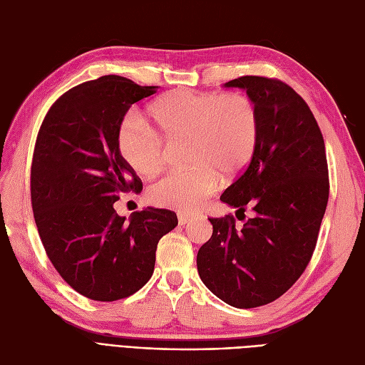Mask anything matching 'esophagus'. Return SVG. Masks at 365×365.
Masks as SVG:
<instances>
[{
    "instance_id": "34e87169",
    "label": "esophagus",
    "mask_w": 365,
    "mask_h": 365,
    "mask_svg": "<svg viewBox=\"0 0 365 365\" xmlns=\"http://www.w3.org/2000/svg\"><path fill=\"white\" fill-rule=\"evenodd\" d=\"M190 220H192V217L189 216V215H180L178 216V222H180V225H185V224H189L190 222Z\"/></svg>"
}]
</instances>
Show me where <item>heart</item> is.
I'll return each mask as SVG.
<instances>
[{"instance_id":"1","label":"heart","mask_w":365,"mask_h":365,"mask_svg":"<svg viewBox=\"0 0 365 365\" xmlns=\"http://www.w3.org/2000/svg\"><path fill=\"white\" fill-rule=\"evenodd\" d=\"M158 130L137 111L120 120L117 145L121 157L143 176L164 165L168 140L189 138V169L170 172L153 184L149 200L160 207L195 212L219 185V173L233 178L254 157L260 138V113L244 93L176 90L152 105Z\"/></svg>"}]
</instances>
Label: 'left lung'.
Instances as JSON below:
<instances>
[{
  "instance_id": "obj_1",
  "label": "left lung",
  "mask_w": 365,
  "mask_h": 365,
  "mask_svg": "<svg viewBox=\"0 0 365 365\" xmlns=\"http://www.w3.org/2000/svg\"><path fill=\"white\" fill-rule=\"evenodd\" d=\"M260 113V138L248 168L220 201L256 216L242 228L233 215L208 217L213 235L200 248L197 272L220 300L250 309L277 300L300 279L314 254L329 200L323 134L292 88L264 76H242ZM244 220V219H242Z\"/></svg>"
}]
</instances>
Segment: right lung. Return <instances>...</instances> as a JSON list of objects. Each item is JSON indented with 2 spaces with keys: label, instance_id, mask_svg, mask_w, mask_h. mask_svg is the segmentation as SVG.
<instances>
[{
  "label": "right lung",
  "instance_id": "right-lung-1",
  "mask_svg": "<svg viewBox=\"0 0 365 365\" xmlns=\"http://www.w3.org/2000/svg\"><path fill=\"white\" fill-rule=\"evenodd\" d=\"M121 76H102L63 93L39 128L30 170L31 208L53 267L81 295L115 302L153 274L160 239L176 225L170 210L148 207L129 222L114 210L143 189L117 145L130 105L157 93Z\"/></svg>",
  "mask_w": 365,
  "mask_h": 365
}]
</instances>
